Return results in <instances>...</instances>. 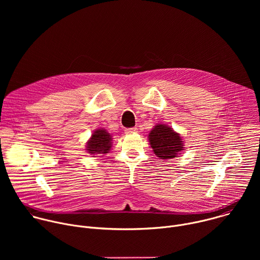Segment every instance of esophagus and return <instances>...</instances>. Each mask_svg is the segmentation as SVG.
Wrapping results in <instances>:
<instances>
[{
	"instance_id": "1",
	"label": "esophagus",
	"mask_w": 260,
	"mask_h": 260,
	"mask_svg": "<svg viewBox=\"0 0 260 260\" xmlns=\"http://www.w3.org/2000/svg\"><path fill=\"white\" fill-rule=\"evenodd\" d=\"M134 133H138V128L137 127H132V128L125 129V134H134Z\"/></svg>"
}]
</instances>
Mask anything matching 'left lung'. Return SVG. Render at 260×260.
Masks as SVG:
<instances>
[{"mask_svg": "<svg viewBox=\"0 0 260 260\" xmlns=\"http://www.w3.org/2000/svg\"><path fill=\"white\" fill-rule=\"evenodd\" d=\"M148 138L153 152L160 159H172L184 150V142L181 136L169 125H155L150 131Z\"/></svg>", "mask_w": 260, "mask_h": 260, "instance_id": "1", "label": "left lung"}]
</instances>
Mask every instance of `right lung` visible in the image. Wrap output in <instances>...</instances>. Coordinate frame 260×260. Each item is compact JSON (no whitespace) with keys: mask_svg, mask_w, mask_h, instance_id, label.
I'll use <instances>...</instances> for the list:
<instances>
[{"mask_svg":"<svg viewBox=\"0 0 260 260\" xmlns=\"http://www.w3.org/2000/svg\"><path fill=\"white\" fill-rule=\"evenodd\" d=\"M86 144V150L90 155L106 154L112 147V137L106 129L98 128Z\"/></svg>","mask_w":260,"mask_h":260,"instance_id":"1","label":"right lung"}]
</instances>
